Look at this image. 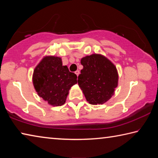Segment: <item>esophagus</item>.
<instances>
[{"mask_svg":"<svg viewBox=\"0 0 158 158\" xmlns=\"http://www.w3.org/2000/svg\"><path fill=\"white\" fill-rule=\"evenodd\" d=\"M75 73L77 74V76L78 77L79 74V70H77V71H75V73Z\"/></svg>","mask_w":158,"mask_h":158,"instance_id":"34e87169","label":"esophagus"}]
</instances>
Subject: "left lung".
Returning <instances> with one entry per match:
<instances>
[{"label":"left lung","mask_w":158,"mask_h":158,"mask_svg":"<svg viewBox=\"0 0 158 158\" xmlns=\"http://www.w3.org/2000/svg\"><path fill=\"white\" fill-rule=\"evenodd\" d=\"M83 69L78 77L80 89L90 105H102L107 102L118 86L116 67L105 56L94 53L81 58Z\"/></svg>","instance_id":"1"}]
</instances>
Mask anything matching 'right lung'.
Segmentation results:
<instances>
[{
  "mask_svg": "<svg viewBox=\"0 0 158 158\" xmlns=\"http://www.w3.org/2000/svg\"><path fill=\"white\" fill-rule=\"evenodd\" d=\"M77 77L63 65L61 58L46 56L41 60L33 74V84L40 97L53 106L65 103L69 90L77 83Z\"/></svg>",
  "mask_w": 158,
  "mask_h": 158,
  "instance_id": "right-lung-1",
  "label": "right lung"
}]
</instances>
